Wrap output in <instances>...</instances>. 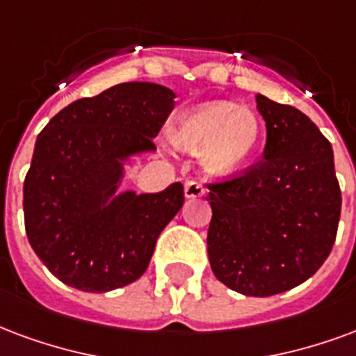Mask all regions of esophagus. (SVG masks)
Masks as SVG:
<instances>
[{
  "label": "esophagus",
  "instance_id": "1",
  "mask_svg": "<svg viewBox=\"0 0 356 356\" xmlns=\"http://www.w3.org/2000/svg\"><path fill=\"white\" fill-rule=\"evenodd\" d=\"M205 186L200 183L198 179H191L185 183V196L186 198H198V196H204Z\"/></svg>",
  "mask_w": 356,
  "mask_h": 356
}]
</instances>
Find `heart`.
Returning a JSON list of instances; mask_svg holds the SVG:
<instances>
[{
    "instance_id": "heart-1",
    "label": "heart",
    "mask_w": 356,
    "mask_h": 356,
    "mask_svg": "<svg viewBox=\"0 0 356 356\" xmlns=\"http://www.w3.org/2000/svg\"><path fill=\"white\" fill-rule=\"evenodd\" d=\"M260 138L259 117L228 102L202 105L171 128L173 143L183 151H202V164L213 175H230L243 168Z\"/></svg>"
}]
</instances>
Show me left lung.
Instances as JSON below:
<instances>
[{
  "label": "left lung",
  "instance_id": "1",
  "mask_svg": "<svg viewBox=\"0 0 356 356\" xmlns=\"http://www.w3.org/2000/svg\"><path fill=\"white\" fill-rule=\"evenodd\" d=\"M264 158L209 183L207 254L215 277L245 296H273L309 279L332 251L341 191L330 141L304 113L257 94Z\"/></svg>",
  "mask_w": 356,
  "mask_h": 356
}]
</instances>
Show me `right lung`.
Masks as SVG:
<instances>
[{
	"instance_id": "add662e5",
	"label": "right lung",
	"mask_w": 356,
	"mask_h": 356,
	"mask_svg": "<svg viewBox=\"0 0 356 356\" xmlns=\"http://www.w3.org/2000/svg\"><path fill=\"white\" fill-rule=\"evenodd\" d=\"M175 94L154 83H122L73 102L38 136L24 181V225L52 275L84 292L134 283L165 225L185 202L181 183L156 194H115L122 164L154 151Z\"/></svg>"
}]
</instances>
